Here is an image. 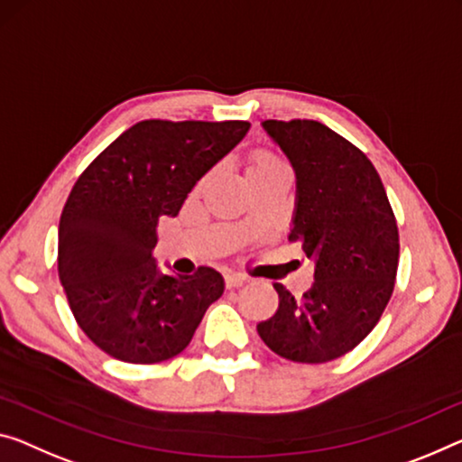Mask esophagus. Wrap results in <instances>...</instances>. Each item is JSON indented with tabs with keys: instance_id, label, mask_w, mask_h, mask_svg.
I'll return each instance as SVG.
<instances>
[{
	"instance_id": "34e87169",
	"label": "esophagus",
	"mask_w": 462,
	"mask_h": 462,
	"mask_svg": "<svg viewBox=\"0 0 462 462\" xmlns=\"http://www.w3.org/2000/svg\"><path fill=\"white\" fill-rule=\"evenodd\" d=\"M245 281H247V279H245L244 274H233V273H226V274H225V287H226V289L241 287Z\"/></svg>"
}]
</instances>
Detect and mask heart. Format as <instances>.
I'll use <instances>...</instances> for the list:
<instances>
[{
	"label": "heart",
	"instance_id": "heart-1",
	"mask_svg": "<svg viewBox=\"0 0 462 462\" xmlns=\"http://www.w3.org/2000/svg\"><path fill=\"white\" fill-rule=\"evenodd\" d=\"M276 169H289V167L285 159H282L279 152H274L273 148L258 146L254 148L250 157H247V175L276 171Z\"/></svg>",
	"mask_w": 462,
	"mask_h": 462
}]
</instances>
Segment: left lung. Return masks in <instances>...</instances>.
I'll return each mask as SVG.
<instances>
[{"instance_id": "left-lung-1", "label": "left lung", "mask_w": 462, "mask_h": 462, "mask_svg": "<svg viewBox=\"0 0 462 462\" xmlns=\"http://www.w3.org/2000/svg\"><path fill=\"white\" fill-rule=\"evenodd\" d=\"M295 167L297 210L289 241L314 262L301 297L276 282L279 310L258 335L281 357L326 364L353 351L386 310L399 268V229L372 161L314 119H266Z\"/></svg>"}]
</instances>
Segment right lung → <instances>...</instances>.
Instances as JSON below:
<instances>
[{"label":"right lung","instance_id":"obj_1","mask_svg":"<svg viewBox=\"0 0 462 462\" xmlns=\"http://www.w3.org/2000/svg\"><path fill=\"white\" fill-rule=\"evenodd\" d=\"M250 122L144 119L84 169L60 221L58 273L69 310L98 349L151 365L189 345L223 295L221 274L159 273L161 217H175L196 181L237 146Z\"/></svg>","mask_w":462,"mask_h":462}]
</instances>
